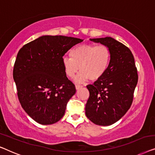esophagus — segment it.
I'll use <instances>...</instances> for the list:
<instances>
[{"instance_id":"34e87169","label":"esophagus","mask_w":155,"mask_h":155,"mask_svg":"<svg viewBox=\"0 0 155 155\" xmlns=\"http://www.w3.org/2000/svg\"><path fill=\"white\" fill-rule=\"evenodd\" d=\"M75 87H76V89L78 90V89H79L80 88H81L82 86H81V85H78V84H76L75 85Z\"/></svg>"}]
</instances>
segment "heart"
I'll return each mask as SVG.
<instances>
[{"label":"heart","instance_id":"b5f03b06","mask_svg":"<svg viewBox=\"0 0 155 155\" xmlns=\"http://www.w3.org/2000/svg\"><path fill=\"white\" fill-rule=\"evenodd\" d=\"M70 57L64 56L62 60L67 77H73L79 69L81 71L75 78L76 81L84 82L88 78L95 81L100 79L107 70L111 52L104 45L84 43L71 49Z\"/></svg>","mask_w":155,"mask_h":155}]
</instances>
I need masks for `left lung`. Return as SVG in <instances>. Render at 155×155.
Returning <instances> with one entry per match:
<instances>
[{
  "instance_id": "obj_1",
  "label": "left lung",
  "mask_w": 155,
  "mask_h": 155,
  "mask_svg": "<svg viewBox=\"0 0 155 155\" xmlns=\"http://www.w3.org/2000/svg\"><path fill=\"white\" fill-rule=\"evenodd\" d=\"M111 52L107 70L93 84L87 86L90 95L86 104V117L99 126H110L129 110L138 76L134 55L123 43L111 37L92 38Z\"/></svg>"
}]
</instances>
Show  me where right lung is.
<instances>
[{"mask_svg": "<svg viewBox=\"0 0 155 155\" xmlns=\"http://www.w3.org/2000/svg\"><path fill=\"white\" fill-rule=\"evenodd\" d=\"M84 40L64 36H43L19 50L13 69L17 96L24 110L37 123L50 125L64 116L67 104L75 94L62 57Z\"/></svg>", "mask_w": 155, "mask_h": 155, "instance_id": "1", "label": "right lung"}]
</instances>
